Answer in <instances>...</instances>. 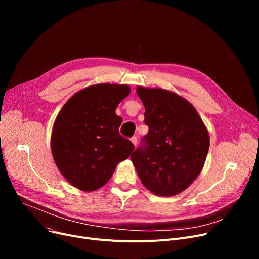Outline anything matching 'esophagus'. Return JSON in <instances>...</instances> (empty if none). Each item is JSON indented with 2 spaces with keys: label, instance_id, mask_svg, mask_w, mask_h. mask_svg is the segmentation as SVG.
<instances>
[{
  "label": "esophagus",
  "instance_id": "34e87169",
  "mask_svg": "<svg viewBox=\"0 0 259 259\" xmlns=\"http://www.w3.org/2000/svg\"><path fill=\"white\" fill-rule=\"evenodd\" d=\"M131 143H132L134 146H137V144H138V138H137V137H133V138L131 139Z\"/></svg>",
  "mask_w": 259,
  "mask_h": 259
}]
</instances>
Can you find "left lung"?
<instances>
[{
	"label": "left lung",
	"mask_w": 259,
	"mask_h": 259,
	"mask_svg": "<svg viewBox=\"0 0 259 259\" xmlns=\"http://www.w3.org/2000/svg\"><path fill=\"white\" fill-rule=\"evenodd\" d=\"M149 132L131 161L143 185L155 195L183 192L201 172L209 151L206 125L193 105L178 93L137 87Z\"/></svg>",
	"instance_id": "1"
}]
</instances>
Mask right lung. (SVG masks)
Here are the masks:
<instances>
[{"label":"right lung","instance_id":"right-lung-1","mask_svg":"<svg viewBox=\"0 0 259 259\" xmlns=\"http://www.w3.org/2000/svg\"><path fill=\"white\" fill-rule=\"evenodd\" d=\"M129 93L126 84L91 85L74 93L60 110L51 132V153L62 175L76 189H100L134 150L119 134L122 119L115 113Z\"/></svg>","mask_w":259,"mask_h":259}]
</instances>
